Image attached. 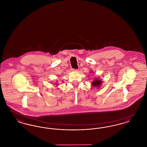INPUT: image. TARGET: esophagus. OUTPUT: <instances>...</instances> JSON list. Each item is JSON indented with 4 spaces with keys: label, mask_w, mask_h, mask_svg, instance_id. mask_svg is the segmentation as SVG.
I'll return each instance as SVG.
<instances>
[{
    "label": "esophagus",
    "mask_w": 147,
    "mask_h": 147,
    "mask_svg": "<svg viewBox=\"0 0 147 147\" xmlns=\"http://www.w3.org/2000/svg\"><path fill=\"white\" fill-rule=\"evenodd\" d=\"M78 69H73V71H74V72H77V71H78Z\"/></svg>",
    "instance_id": "34e87169"
}]
</instances>
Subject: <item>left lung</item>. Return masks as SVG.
Wrapping results in <instances>:
<instances>
[{
  "mask_svg": "<svg viewBox=\"0 0 147 147\" xmlns=\"http://www.w3.org/2000/svg\"><path fill=\"white\" fill-rule=\"evenodd\" d=\"M90 73H92V71H91ZM102 80H101V79L98 78H98L96 77V78L93 80L92 83H91V85H92V86L93 87L97 88L98 89V88L101 87V85H102Z\"/></svg>",
  "mask_w": 147,
  "mask_h": 147,
  "instance_id": "obj_1",
  "label": "left lung"
}]
</instances>
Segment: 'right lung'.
Returning <instances> with one entry per match:
<instances>
[{"instance_id": "right-lung-1", "label": "right lung", "mask_w": 147, "mask_h": 147, "mask_svg": "<svg viewBox=\"0 0 147 147\" xmlns=\"http://www.w3.org/2000/svg\"><path fill=\"white\" fill-rule=\"evenodd\" d=\"M55 84H56L57 86H58V83H55Z\"/></svg>"}]
</instances>
